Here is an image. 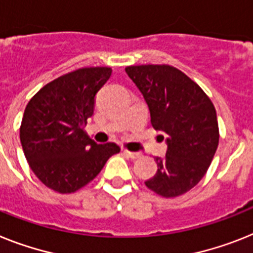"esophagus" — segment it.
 Returning <instances> with one entry per match:
<instances>
[{"instance_id": "esophagus-1", "label": "esophagus", "mask_w": 253, "mask_h": 253, "mask_svg": "<svg viewBox=\"0 0 253 253\" xmlns=\"http://www.w3.org/2000/svg\"><path fill=\"white\" fill-rule=\"evenodd\" d=\"M123 154H126V156L128 157V158H131V159H137V158H140V157H141V153L128 152V150H126V149H123Z\"/></svg>"}]
</instances>
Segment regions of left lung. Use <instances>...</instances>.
Segmentation results:
<instances>
[{
  "instance_id": "1",
  "label": "left lung",
  "mask_w": 253,
  "mask_h": 253,
  "mask_svg": "<svg viewBox=\"0 0 253 253\" xmlns=\"http://www.w3.org/2000/svg\"><path fill=\"white\" fill-rule=\"evenodd\" d=\"M126 73L143 94L167 152L145 185L165 198L189 192L206 175L218 145L216 110L205 91L171 65H133Z\"/></svg>"
}]
</instances>
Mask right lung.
<instances>
[{
	"mask_svg": "<svg viewBox=\"0 0 253 253\" xmlns=\"http://www.w3.org/2000/svg\"><path fill=\"white\" fill-rule=\"evenodd\" d=\"M110 74L107 67L81 68L42 87L27 104L20 126L23 152L35 175L55 192H77L121 150L114 143L96 144L84 131L95 95Z\"/></svg>",
	"mask_w": 253,
	"mask_h": 253,
	"instance_id": "add662e5",
	"label": "right lung"
}]
</instances>
